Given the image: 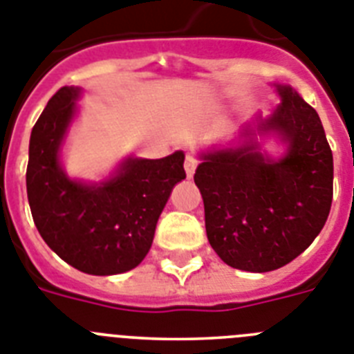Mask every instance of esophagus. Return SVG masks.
Instances as JSON below:
<instances>
[{
  "mask_svg": "<svg viewBox=\"0 0 354 354\" xmlns=\"http://www.w3.org/2000/svg\"><path fill=\"white\" fill-rule=\"evenodd\" d=\"M197 165H198L197 157L186 156V159H184V170H186V175H188V177H194Z\"/></svg>",
  "mask_w": 354,
  "mask_h": 354,
  "instance_id": "obj_1",
  "label": "esophagus"
}]
</instances>
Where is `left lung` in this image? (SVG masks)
<instances>
[{
  "mask_svg": "<svg viewBox=\"0 0 354 354\" xmlns=\"http://www.w3.org/2000/svg\"><path fill=\"white\" fill-rule=\"evenodd\" d=\"M277 90L282 103L257 118V130L279 133L286 156L261 153L246 127L244 145L203 153L194 175L209 244L227 266L251 273L279 270L308 250L333 201V153L317 110L291 86Z\"/></svg>",
  "mask_w": 354,
  "mask_h": 354,
  "instance_id": "obj_1",
  "label": "left lung"
}]
</instances>
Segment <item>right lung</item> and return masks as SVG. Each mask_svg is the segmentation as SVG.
Listing matches in <instances>:
<instances>
[{
    "label": "right lung",
    "instance_id": "obj_1",
    "mask_svg": "<svg viewBox=\"0 0 354 354\" xmlns=\"http://www.w3.org/2000/svg\"><path fill=\"white\" fill-rule=\"evenodd\" d=\"M79 93L75 86L57 90L32 128L26 195L37 232L66 264L88 275H118L150 251L171 188L186 179L184 153L128 157L104 183L72 180L61 168L59 150Z\"/></svg>",
    "mask_w": 354,
    "mask_h": 354
}]
</instances>
